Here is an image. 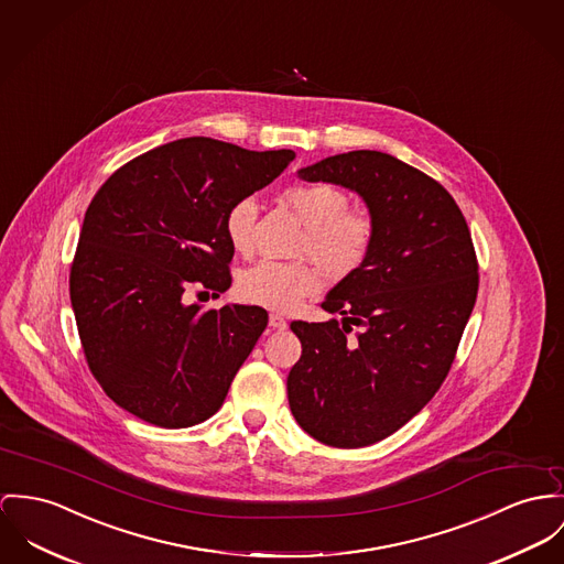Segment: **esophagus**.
<instances>
[{
    "label": "esophagus",
    "instance_id": "obj_1",
    "mask_svg": "<svg viewBox=\"0 0 564 564\" xmlns=\"http://www.w3.org/2000/svg\"><path fill=\"white\" fill-rule=\"evenodd\" d=\"M268 322H270V326H272L274 330H285V328H288V319H285L281 313H270Z\"/></svg>",
    "mask_w": 564,
    "mask_h": 564
}]
</instances>
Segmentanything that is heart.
Returning <instances> with one entry per match:
<instances>
[{
  "instance_id": "b5f03b06",
  "label": "heart",
  "mask_w": 564,
  "mask_h": 564,
  "mask_svg": "<svg viewBox=\"0 0 564 564\" xmlns=\"http://www.w3.org/2000/svg\"><path fill=\"white\" fill-rule=\"evenodd\" d=\"M285 204L303 220L301 253H308L328 274L347 276L371 253L376 223L369 213L349 208V197L333 184H296L283 191ZM258 202L242 197L225 213V234L238 253H249L258 223ZM319 288V274L306 261L261 260L238 279L245 301L290 311Z\"/></svg>"
}]
</instances>
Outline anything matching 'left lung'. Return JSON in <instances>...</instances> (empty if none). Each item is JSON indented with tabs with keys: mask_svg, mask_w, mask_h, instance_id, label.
<instances>
[{
	"mask_svg": "<svg viewBox=\"0 0 564 564\" xmlns=\"http://www.w3.org/2000/svg\"><path fill=\"white\" fill-rule=\"evenodd\" d=\"M299 175L358 193L376 223L367 261L322 303L344 319L290 324L303 344L288 376L294 419L328 446L360 448L442 387L477 303V253L448 191L390 154L354 150Z\"/></svg>",
	"mask_w": 564,
	"mask_h": 564,
	"instance_id": "8db88e82",
	"label": "left lung"
}]
</instances>
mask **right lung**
<instances>
[{
  "mask_svg": "<svg viewBox=\"0 0 564 564\" xmlns=\"http://www.w3.org/2000/svg\"><path fill=\"white\" fill-rule=\"evenodd\" d=\"M292 150L253 152L210 137L159 145L94 195L70 268L87 367L137 419L182 430L210 419L268 326L261 306L188 303L231 285L225 213L270 184Z\"/></svg>",
  "mask_w": 564,
  "mask_h": 564,
  "instance_id": "1",
  "label": "right lung"
}]
</instances>
